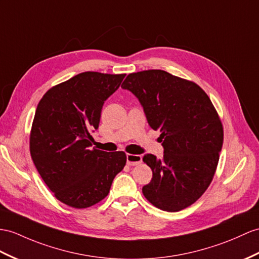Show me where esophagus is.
Listing matches in <instances>:
<instances>
[{"instance_id": "1", "label": "esophagus", "mask_w": 259, "mask_h": 259, "mask_svg": "<svg viewBox=\"0 0 259 259\" xmlns=\"http://www.w3.org/2000/svg\"><path fill=\"white\" fill-rule=\"evenodd\" d=\"M126 160H127L128 166H137L142 162V156L141 155L127 154V155H126Z\"/></svg>"}]
</instances>
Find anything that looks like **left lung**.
<instances>
[{
    "label": "left lung",
    "instance_id": "left-lung-1",
    "mask_svg": "<svg viewBox=\"0 0 259 259\" xmlns=\"http://www.w3.org/2000/svg\"><path fill=\"white\" fill-rule=\"evenodd\" d=\"M122 88L138 99L150 127L161 133L162 158H143L153 171L143 194L160 210L186 209L205 192L218 167L223 126L215 108L197 83L163 70L130 73Z\"/></svg>",
    "mask_w": 259,
    "mask_h": 259
}]
</instances>
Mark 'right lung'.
<instances>
[{
  "mask_svg": "<svg viewBox=\"0 0 259 259\" xmlns=\"http://www.w3.org/2000/svg\"><path fill=\"white\" fill-rule=\"evenodd\" d=\"M125 74L82 72L49 89L37 105L29 150L44 182L55 197L84 209L109 194L126 163L124 151L91 148L104 101Z\"/></svg>",
  "mask_w": 259,
  "mask_h": 259,
  "instance_id": "add662e5",
  "label": "right lung"
}]
</instances>
